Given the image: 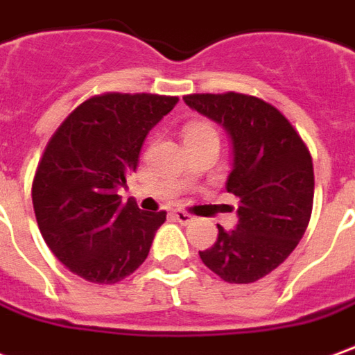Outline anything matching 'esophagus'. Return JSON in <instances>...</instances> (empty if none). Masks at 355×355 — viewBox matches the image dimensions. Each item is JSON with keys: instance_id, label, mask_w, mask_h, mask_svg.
I'll list each match as a JSON object with an SVG mask.
<instances>
[{"instance_id": "1", "label": "esophagus", "mask_w": 355, "mask_h": 355, "mask_svg": "<svg viewBox=\"0 0 355 355\" xmlns=\"http://www.w3.org/2000/svg\"><path fill=\"white\" fill-rule=\"evenodd\" d=\"M173 217L180 223V225H190L192 220H194V217L190 215L188 211H180V209H177V211L173 213Z\"/></svg>"}]
</instances>
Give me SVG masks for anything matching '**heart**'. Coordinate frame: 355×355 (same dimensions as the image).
Here are the masks:
<instances>
[{"instance_id": "b5f03b06", "label": "heart", "mask_w": 355, "mask_h": 355, "mask_svg": "<svg viewBox=\"0 0 355 355\" xmlns=\"http://www.w3.org/2000/svg\"><path fill=\"white\" fill-rule=\"evenodd\" d=\"M211 132H215L211 125H207V123H192V125H188L184 128V140H190V138H196V136L202 135H211Z\"/></svg>"}]
</instances>
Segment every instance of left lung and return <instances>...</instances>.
I'll use <instances>...</instances> for the list:
<instances>
[{"mask_svg":"<svg viewBox=\"0 0 355 355\" xmlns=\"http://www.w3.org/2000/svg\"><path fill=\"white\" fill-rule=\"evenodd\" d=\"M184 101L229 130L234 167L227 192L240 200L232 232L217 225L203 265L225 282L263 279L288 257L304 236L313 209V161L298 130L269 101L225 92L188 94Z\"/></svg>","mask_w":355,"mask_h":355,"instance_id":"8db88e82","label":"left lung"}]
</instances>
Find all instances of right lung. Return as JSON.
<instances>
[{"label":"right lung","instance_id":"add662e5","mask_svg":"<svg viewBox=\"0 0 355 355\" xmlns=\"http://www.w3.org/2000/svg\"><path fill=\"white\" fill-rule=\"evenodd\" d=\"M177 96L105 92L74 107L51 135L32 180L48 248L94 284H115L140 267L167 211L146 213L117 194L138 167L144 138Z\"/></svg>","mask_w":355,"mask_h":355}]
</instances>
